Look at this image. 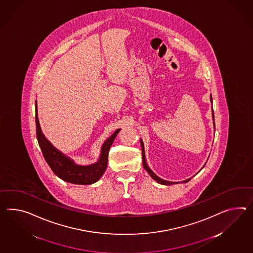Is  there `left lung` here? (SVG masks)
I'll return each mask as SVG.
<instances>
[{"label":"left lung","mask_w":253,"mask_h":253,"mask_svg":"<svg viewBox=\"0 0 253 253\" xmlns=\"http://www.w3.org/2000/svg\"><path fill=\"white\" fill-rule=\"evenodd\" d=\"M210 99H211V101H212V96L210 97ZM212 117H213V120H215V118H214V111L212 110ZM214 127H216L215 126V121H214ZM141 144H142V165H143V167H144V169L149 172V174L153 177V178L155 180V181H157L159 184L161 185H172V184H174L173 182H169V181H167V180H164V179L160 178V177H158L155 173H154L150 168H149L148 166H147V164H146V161H145V154H144V148H143V143H142V141H141ZM191 179V178H190ZM190 179H187V180H185V181H183V183H187ZM177 182H175V184H176Z\"/></svg>","instance_id":"1"}]
</instances>
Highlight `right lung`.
<instances>
[{
    "instance_id": "add662e5",
    "label": "right lung",
    "mask_w": 253,
    "mask_h": 253,
    "mask_svg": "<svg viewBox=\"0 0 253 253\" xmlns=\"http://www.w3.org/2000/svg\"><path fill=\"white\" fill-rule=\"evenodd\" d=\"M36 130L38 144L41 148L43 158L52 171L62 180L76 184V185H90L97 182L103 174L107 165H108V155L111 145L114 142L115 137L119 133L120 129H118L114 133L106 140L101 147V154L99 162L91 166H78L74 162L62 154L58 150H56L43 136L37 118V108L36 103Z\"/></svg>"
}]
</instances>
